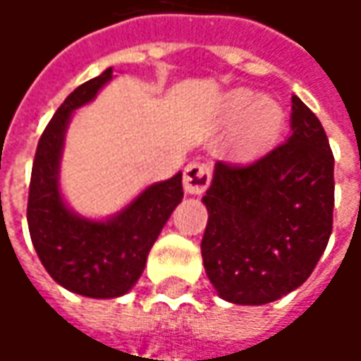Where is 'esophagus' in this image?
Wrapping results in <instances>:
<instances>
[{
  "instance_id": "34e87169",
  "label": "esophagus",
  "mask_w": 361,
  "mask_h": 361,
  "mask_svg": "<svg viewBox=\"0 0 361 361\" xmlns=\"http://www.w3.org/2000/svg\"><path fill=\"white\" fill-rule=\"evenodd\" d=\"M210 185V166L206 163H190L185 169V186L186 195H202Z\"/></svg>"
}]
</instances>
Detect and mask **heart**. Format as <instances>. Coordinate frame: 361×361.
<instances>
[{"instance_id": "b5f03b06", "label": "heart", "mask_w": 361, "mask_h": 361, "mask_svg": "<svg viewBox=\"0 0 361 361\" xmlns=\"http://www.w3.org/2000/svg\"><path fill=\"white\" fill-rule=\"evenodd\" d=\"M224 118L238 123L233 147L240 153H255L279 137L285 126V111L277 100L250 90H235L224 102Z\"/></svg>"}]
</instances>
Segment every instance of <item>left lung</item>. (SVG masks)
Returning a JSON list of instances; mask_svg holds the SVG:
<instances>
[{"mask_svg": "<svg viewBox=\"0 0 361 361\" xmlns=\"http://www.w3.org/2000/svg\"><path fill=\"white\" fill-rule=\"evenodd\" d=\"M290 135L252 165L216 163L200 243L218 297L267 305L299 289L332 233L334 157L322 123L293 96Z\"/></svg>", "mask_w": 361, "mask_h": 361, "instance_id": "1", "label": "left lung"}]
</instances>
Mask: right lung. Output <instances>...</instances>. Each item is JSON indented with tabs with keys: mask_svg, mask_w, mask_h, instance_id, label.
I'll return each mask as SVG.
<instances>
[{
	"mask_svg": "<svg viewBox=\"0 0 361 361\" xmlns=\"http://www.w3.org/2000/svg\"><path fill=\"white\" fill-rule=\"evenodd\" d=\"M111 78L109 66L56 109L37 145L27 204L31 242L47 273L66 290L90 299H118L133 289L153 243L183 200V173L145 186L106 218L82 216L64 200L61 161L66 129L74 111L90 104Z\"/></svg>",
	"mask_w": 361,
	"mask_h": 361,
	"instance_id": "1",
	"label": "right lung"
}]
</instances>
